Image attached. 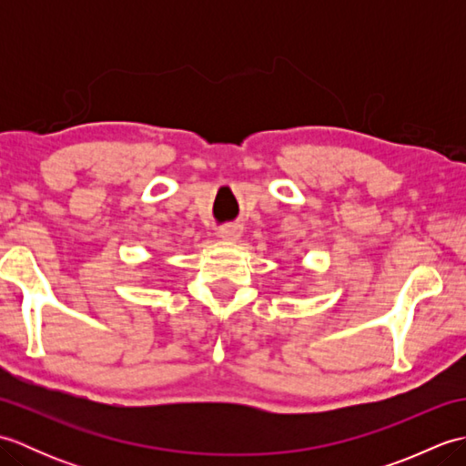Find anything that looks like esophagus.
Masks as SVG:
<instances>
[{
	"mask_svg": "<svg viewBox=\"0 0 466 466\" xmlns=\"http://www.w3.org/2000/svg\"><path fill=\"white\" fill-rule=\"evenodd\" d=\"M240 234H242V228L238 224H226L222 228H218V238H222L226 242L238 240Z\"/></svg>",
	"mask_w": 466,
	"mask_h": 466,
	"instance_id": "obj_1",
	"label": "esophagus"
}]
</instances>
